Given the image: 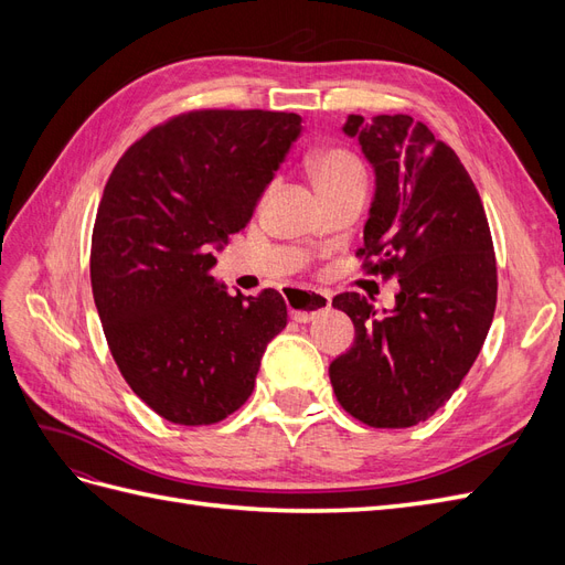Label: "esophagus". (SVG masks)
<instances>
[{
  "label": "esophagus",
  "instance_id": "1",
  "mask_svg": "<svg viewBox=\"0 0 565 565\" xmlns=\"http://www.w3.org/2000/svg\"><path fill=\"white\" fill-rule=\"evenodd\" d=\"M287 303H289V318L297 322H311L316 316L330 311L332 299L324 292H316V289L292 287L287 289Z\"/></svg>",
  "mask_w": 565,
  "mask_h": 565
}]
</instances>
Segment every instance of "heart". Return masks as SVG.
<instances>
[{
    "label": "heart",
    "mask_w": 565,
    "mask_h": 565,
    "mask_svg": "<svg viewBox=\"0 0 565 565\" xmlns=\"http://www.w3.org/2000/svg\"><path fill=\"white\" fill-rule=\"evenodd\" d=\"M309 172L318 188V193L330 191V188H337L341 183L365 179L363 164L358 162L351 152L337 150V148L316 152V156L309 160Z\"/></svg>",
    "instance_id": "heart-1"
}]
</instances>
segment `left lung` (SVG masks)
<instances>
[{
    "label": "left lung",
    "mask_w": 565,
    "mask_h": 565,
    "mask_svg": "<svg viewBox=\"0 0 565 565\" xmlns=\"http://www.w3.org/2000/svg\"><path fill=\"white\" fill-rule=\"evenodd\" d=\"M344 134L374 172L358 254L370 273L398 276L401 292L384 316L358 292L332 299L355 341L332 361L330 382L355 419L405 429L446 405L481 353L498 303L492 237L465 164L429 127L409 115H349Z\"/></svg>",
    "instance_id": "1"
}]
</instances>
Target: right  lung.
<instances>
[{"label":"right lung","mask_w":565,"mask_h":565,"mask_svg":"<svg viewBox=\"0 0 565 565\" xmlns=\"http://www.w3.org/2000/svg\"><path fill=\"white\" fill-rule=\"evenodd\" d=\"M299 134L295 113L193 110L150 129L106 183L92 235L94 301L122 377L167 422L233 415L287 324L280 292L231 295L212 268Z\"/></svg>","instance_id":"add662e5"}]
</instances>
